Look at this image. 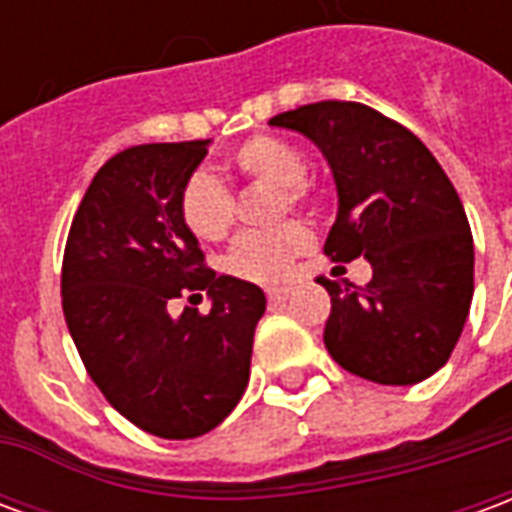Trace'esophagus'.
I'll use <instances>...</instances> for the list:
<instances>
[{"label": "esophagus", "mask_w": 512, "mask_h": 512, "mask_svg": "<svg viewBox=\"0 0 512 512\" xmlns=\"http://www.w3.org/2000/svg\"><path fill=\"white\" fill-rule=\"evenodd\" d=\"M266 296H268V301H274V304H279V301L288 299L290 288H268Z\"/></svg>", "instance_id": "1"}]
</instances>
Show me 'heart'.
I'll use <instances>...</instances> for the list:
<instances>
[{
	"mask_svg": "<svg viewBox=\"0 0 512 512\" xmlns=\"http://www.w3.org/2000/svg\"><path fill=\"white\" fill-rule=\"evenodd\" d=\"M233 169L249 183L279 189L277 213L299 208L310 200L307 186V158L299 147L279 136H249L233 153ZM180 219L194 238L222 241L233 230L235 200L211 172H194L186 178L178 197ZM312 249V233L307 224L288 222L274 230L241 235L227 255V271L246 282L271 285L290 274L296 257Z\"/></svg>",
	"mask_w": 512,
	"mask_h": 512,
	"instance_id": "1",
	"label": "heart"
}]
</instances>
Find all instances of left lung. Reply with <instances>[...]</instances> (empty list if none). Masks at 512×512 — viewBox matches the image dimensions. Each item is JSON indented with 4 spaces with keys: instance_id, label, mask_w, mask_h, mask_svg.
<instances>
[{
    "instance_id": "1",
    "label": "left lung",
    "mask_w": 512,
    "mask_h": 512,
    "mask_svg": "<svg viewBox=\"0 0 512 512\" xmlns=\"http://www.w3.org/2000/svg\"><path fill=\"white\" fill-rule=\"evenodd\" d=\"M299 131L332 167L337 219L323 252L367 257L373 279L318 277L332 296L323 343L367 381L419 384L447 365L474 293V244L447 172L406 126L354 101H318L271 117Z\"/></svg>"
}]
</instances>
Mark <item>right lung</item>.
<instances>
[{"label": "right lung", "mask_w": 512, "mask_h": 512, "mask_svg": "<svg viewBox=\"0 0 512 512\" xmlns=\"http://www.w3.org/2000/svg\"><path fill=\"white\" fill-rule=\"evenodd\" d=\"M208 139L134 145L95 172L62 257V312L87 373L145 433L194 439L213 430L249 384L263 290L205 266L180 219L183 183ZM212 296V312L168 301Z\"/></svg>", "instance_id": "add662e5"}]
</instances>
